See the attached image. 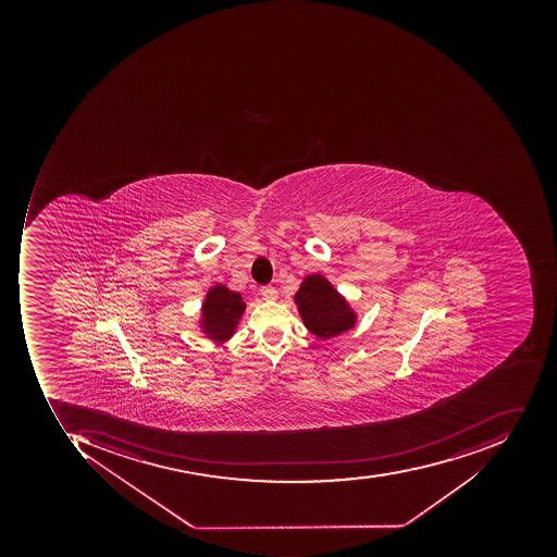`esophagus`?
I'll use <instances>...</instances> for the list:
<instances>
[{
  "instance_id": "obj_1",
  "label": "esophagus",
  "mask_w": 557,
  "mask_h": 557,
  "mask_svg": "<svg viewBox=\"0 0 557 557\" xmlns=\"http://www.w3.org/2000/svg\"><path fill=\"white\" fill-rule=\"evenodd\" d=\"M261 296H262V299H265V301H274V299H277L276 287L262 286L261 287Z\"/></svg>"
}]
</instances>
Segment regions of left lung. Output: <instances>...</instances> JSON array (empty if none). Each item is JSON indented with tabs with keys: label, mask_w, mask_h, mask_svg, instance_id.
I'll list each match as a JSON object with an SVG mask.
<instances>
[{
	"label": "left lung",
	"mask_w": 557,
	"mask_h": 557,
	"mask_svg": "<svg viewBox=\"0 0 557 557\" xmlns=\"http://www.w3.org/2000/svg\"><path fill=\"white\" fill-rule=\"evenodd\" d=\"M302 323L321 339L335 338L357 323L349 302L321 274H309L295 295Z\"/></svg>",
	"instance_id": "left-lung-1"
}]
</instances>
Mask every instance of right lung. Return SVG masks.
Listing matches in <instances>:
<instances>
[{
    "instance_id": "1",
    "label": "right lung",
    "mask_w": 557,
    "mask_h": 557,
    "mask_svg": "<svg viewBox=\"0 0 557 557\" xmlns=\"http://www.w3.org/2000/svg\"><path fill=\"white\" fill-rule=\"evenodd\" d=\"M244 309L246 302L243 301L240 293L231 292L224 284H215L209 289L202 305L200 327L208 338L227 342L234 335Z\"/></svg>"
}]
</instances>
